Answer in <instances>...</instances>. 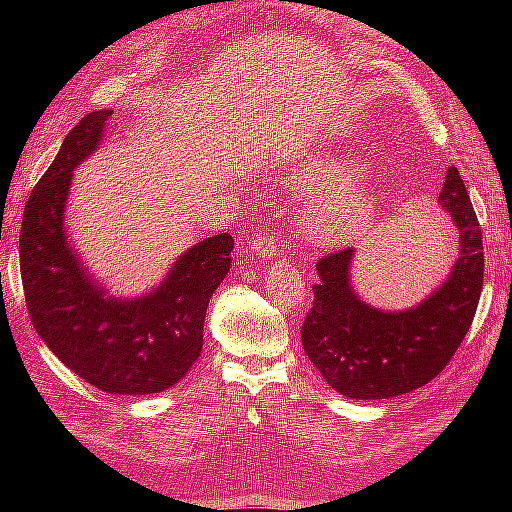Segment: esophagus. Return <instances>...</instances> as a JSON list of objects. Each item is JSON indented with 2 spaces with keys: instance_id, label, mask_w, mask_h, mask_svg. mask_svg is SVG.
I'll return each instance as SVG.
<instances>
[{
  "instance_id": "1",
  "label": "esophagus",
  "mask_w": 512,
  "mask_h": 512,
  "mask_svg": "<svg viewBox=\"0 0 512 512\" xmlns=\"http://www.w3.org/2000/svg\"><path fill=\"white\" fill-rule=\"evenodd\" d=\"M250 252L256 256H275L280 252V245H277V239L269 235V232H258L250 241Z\"/></svg>"
}]
</instances>
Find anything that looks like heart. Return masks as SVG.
<instances>
[{"instance_id":"obj_1","label":"heart","mask_w":512,"mask_h":512,"mask_svg":"<svg viewBox=\"0 0 512 512\" xmlns=\"http://www.w3.org/2000/svg\"><path fill=\"white\" fill-rule=\"evenodd\" d=\"M335 185H346L352 179L350 168L335 166L333 177ZM371 213V200L365 192L348 190L327 203L316 205L307 218V232L316 243H335L342 241L352 230L365 224Z\"/></svg>"}]
</instances>
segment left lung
<instances>
[{
  "label": "left lung",
  "instance_id": "left-lung-1",
  "mask_svg": "<svg viewBox=\"0 0 512 512\" xmlns=\"http://www.w3.org/2000/svg\"><path fill=\"white\" fill-rule=\"evenodd\" d=\"M457 228L459 258L438 290L404 312H382L350 284L354 250L318 260L320 282L301 327L303 350L337 393L386 399L436 378L472 327L483 290V235L459 170L448 168L438 196Z\"/></svg>",
  "mask_w": 512,
  "mask_h": 512
}]
</instances>
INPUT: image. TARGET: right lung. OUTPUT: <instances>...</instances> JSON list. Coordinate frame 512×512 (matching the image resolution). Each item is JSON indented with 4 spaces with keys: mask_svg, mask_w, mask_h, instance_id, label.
Returning a JSON list of instances; mask_svg holds the SVG:
<instances>
[{
    "mask_svg": "<svg viewBox=\"0 0 512 512\" xmlns=\"http://www.w3.org/2000/svg\"><path fill=\"white\" fill-rule=\"evenodd\" d=\"M113 111L85 115L36 183L21 224V280L34 329L57 359L111 395L170 389L203 350L211 294L230 271L228 232L198 241L138 299H115L91 280L68 235L72 170L96 151Z\"/></svg>",
    "mask_w": 512,
    "mask_h": 512,
    "instance_id": "right-lung-1",
    "label": "right lung"
}]
</instances>
